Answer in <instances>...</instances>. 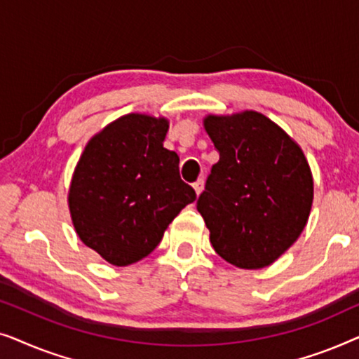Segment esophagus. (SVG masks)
Segmentation results:
<instances>
[{
    "label": "esophagus",
    "instance_id": "1",
    "mask_svg": "<svg viewBox=\"0 0 359 359\" xmlns=\"http://www.w3.org/2000/svg\"><path fill=\"white\" fill-rule=\"evenodd\" d=\"M193 188H194V191H196V194L199 196L201 193H203V189H204V180L201 178V180H198V181H194Z\"/></svg>",
    "mask_w": 359,
    "mask_h": 359
}]
</instances>
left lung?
<instances>
[{"instance_id": "obj_1", "label": "left lung", "mask_w": 359, "mask_h": 359, "mask_svg": "<svg viewBox=\"0 0 359 359\" xmlns=\"http://www.w3.org/2000/svg\"><path fill=\"white\" fill-rule=\"evenodd\" d=\"M204 127L219 151L198 199L210 243L235 266H268L307 224L313 181L306 156L259 112L209 116Z\"/></svg>"}]
</instances>
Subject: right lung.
I'll use <instances>...</instances> for the list:
<instances>
[{
	"label": "right lung",
	"mask_w": 359,
	"mask_h": 359,
	"mask_svg": "<svg viewBox=\"0 0 359 359\" xmlns=\"http://www.w3.org/2000/svg\"><path fill=\"white\" fill-rule=\"evenodd\" d=\"M168 121L122 116L93 137L73 173L68 204L81 242L114 266L145 258L196 199L166 150Z\"/></svg>",
	"instance_id": "right-lung-1"
}]
</instances>
